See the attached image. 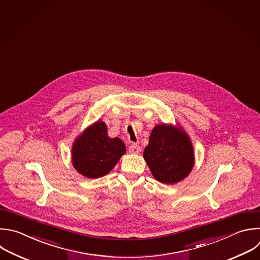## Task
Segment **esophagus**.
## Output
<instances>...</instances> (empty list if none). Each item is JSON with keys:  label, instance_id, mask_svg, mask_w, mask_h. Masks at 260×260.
Returning a JSON list of instances; mask_svg holds the SVG:
<instances>
[{"label": "esophagus", "instance_id": "obj_1", "mask_svg": "<svg viewBox=\"0 0 260 260\" xmlns=\"http://www.w3.org/2000/svg\"><path fill=\"white\" fill-rule=\"evenodd\" d=\"M128 151H129V153H133V154H139L141 152V148L137 144H132L128 147Z\"/></svg>", "mask_w": 260, "mask_h": 260}]
</instances>
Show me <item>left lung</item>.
<instances>
[{"instance_id":"8db88e82","label":"left lung","mask_w":260,"mask_h":260,"mask_svg":"<svg viewBox=\"0 0 260 260\" xmlns=\"http://www.w3.org/2000/svg\"><path fill=\"white\" fill-rule=\"evenodd\" d=\"M153 177L163 184L184 180L194 166L193 145L189 136L174 125H156L143 154Z\"/></svg>"}]
</instances>
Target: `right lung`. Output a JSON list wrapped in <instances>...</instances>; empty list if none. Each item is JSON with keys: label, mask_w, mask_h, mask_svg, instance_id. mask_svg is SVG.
<instances>
[{"label": "right lung", "mask_w": 260, "mask_h": 260, "mask_svg": "<svg viewBox=\"0 0 260 260\" xmlns=\"http://www.w3.org/2000/svg\"><path fill=\"white\" fill-rule=\"evenodd\" d=\"M125 151L123 142L119 138H109L106 124L97 121L75 140L72 163L80 175L97 179L111 171Z\"/></svg>", "instance_id": "1"}]
</instances>
